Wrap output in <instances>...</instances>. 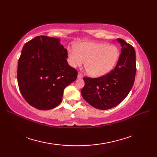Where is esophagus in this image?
Returning <instances> with one entry per match:
<instances>
[{
	"mask_svg": "<svg viewBox=\"0 0 157 157\" xmlns=\"http://www.w3.org/2000/svg\"><path fill=\"white\" fill-rule=\"evenodd\" d=\"M78 78H79V79L82 78V75L80 73H78Z\"/></svg>",
	"mask_w": 157,
	"mask_h": 157,
	"instance_id": "1",
	"label": "esophagus"
}]
</instances>
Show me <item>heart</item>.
<instances>
[{
  "label": "heart",
  "instance_id": "b5f03b06",
  "mask_svg": "<svg viewBox=\"0 0 157 157\" xmlns=\"http://www.w3.org/2000/svg\"><path fill=\"white\" fill-rule=\"evenodd\" d=\"M119 51L115 45L106 43L86 42L69 51V62L73 67L86 63L88 71L94 78L107 74L114 68L119 58Z\"/></svg>",
  "mask_w": 157,
  "mask_h": 157
}]
</instances>
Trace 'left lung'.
Wrapping results in <instances>:
<instances>
[{
  "label": "left lung",
  "mask_w": 157,
  "mask_h": 157,
  "mask_svg": "<svg viewBox=\"0 0 157 157\" xmlns=\"http://www.w3.org/2000/svg\"><path fill=\"white\" fill-rule=\"evenodd\" d=\"M117 40L121 46V55L115 69L98 78H84L82 96L93 107L107 110L121 103L134 85L136 72V52L123 39Z\"/></svg>",
  "instance_id": "8db88e82"
}]
</instances>
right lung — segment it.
<instances>
[{"instance_id": "add662e5", "label": "right lung", "mask_w": 157, "mask_h": 157, "mask_svg": "<svg viewBox=\"0 0 157 157\" xmlns=\"http://www.w3.org/2000/svg\"><path fill=\"white\" fill-rule=\"evenodd\" d=\"M67 57V50L59 38L39 36L23 46L17 82L22 96L31 106L49 110L61 103L64 89L78 75Z\"/></svg>"}]
</instances>
